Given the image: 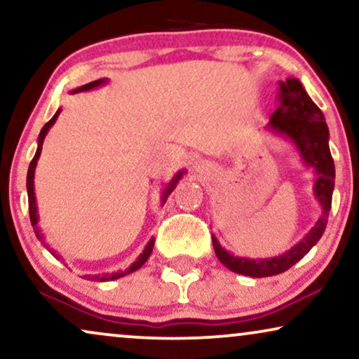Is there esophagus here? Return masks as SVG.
<instances>
[{
    "mask_svg": "<svg viewBox=\"0 0 359 359\" xmlns=\"http://www.w3.org/2000/svg\"><path fill=\"white\" fill-rule=\"evenodd\" d=\"M193 170L196 171V173H205V171L209 170V165L204 163L203 160H198V161H194Z\"/></svg>",
    "mask_w": 359,
    "mask_h": 359,
    "instance_id": "34e87169",
    "label": "esophagus"
}]
</instances>
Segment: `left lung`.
Returning a JSON list of instances; mask_svg holds the SVG:
<instances>
[{
    "label": "left lung",
    "mask_w": 359,
    "mask_h": 359,
    "mask_svg": "<svg viewBox=\"0 0 359 359\" xmlns=\"http://www.w3.org/2000/svg\"><path fill=\"white\" fill-rule=\"evenodd\" d=\"M266 130L291 142L302 165L313 170L316 181H313L312 193L320 204L322 214L316 225L294 247L271 258L235 257L212 235L214 252L219 262L230 271L250 278H266L284 273L311 252V248L325 232L332 208V194L335 188V165L328 147L330 134H328L325 117L297 78H286V81H281V102L273 112Z\"/></svg>",
    "instance_id": "left-lung-1"
}]
</instances>
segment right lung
Returning <instances> with one entry per match:
<instances>
[{"label":"right lung","instance_id":"obj_1","mask_svg":"<svg viewBox=\"0 0 359 359\" xmlns=\"http://www.w3.org/2000/svg\"><path fill=\"white\" fill-rule=\"evenodd\" d=\"M107 83H109V80H107V78H101V80L86 83V85L76 88V90H73L72 93H73V95H75V93H81V91H91V90H95V88H100V86H102V85H107ZM60 112H62V109H58V111L55 112V114H53L52 119L48 121L47 124L42 127L41 134H39V139H37V150H36V155H34V158H32L31 165H29V170H27V198H29V215H31V224H32V227H34V232H36V235H37V238L41 240V242L43 243V247H46V248L48 250V252H50L57 259L60 258V255H58L53 248L48 247V245H46V242H43V235L41 233V230H39V227H37V224H39V212H37L36 193H34V175H36V166H37L39 156H41V151H42L43 139H46V135L48 134V130H50V127H52L53 124H55L57 117L60 116ZM184 173H186V170H180L178 173H176V175L173 176V178L170 180V183L165 186L163 194H161V201H160L161 205H163V204L166 203V198H168V196L171 194V191H173V189L176 188V184H178V181H180L181 178H183ZM154 243H155V238L151 237V238L149 240V243L145 245V248L142 250V253L139 255V258H137L135 262L132 263L130 266L126 269V271H117V273H112V274H102V276H97V274H96V276H93V278L90 276V274H86L85 279H90V278H91V279H97V281H112V279H119V278H122V276H126V274H130V273L137 271V269L144 266L147 259L150 258L151 250H154Z\"/></svg>","mask_w":359,"mask_h":359}]
</instances>
